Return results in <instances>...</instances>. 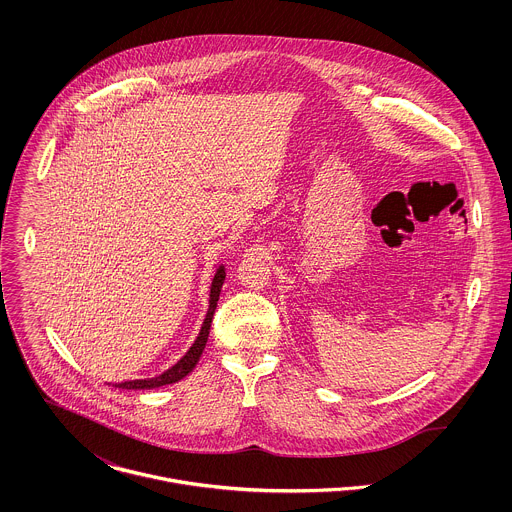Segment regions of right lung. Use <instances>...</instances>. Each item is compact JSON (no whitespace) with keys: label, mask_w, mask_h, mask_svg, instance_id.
Masks as SVG:
<instances>
[{"label":"right lung","mask_w":512,"mask_h":512,"mask_svg":"<svg viewBox=\"0 0 512 512\" xmlns=\"http://www.w3.org/2000/svg\"><path fill=\"white\" fill-rule=\"evenodd\" d=\"M224 266L217 268V274L213 278V284H211V297H209V311L205 315V321H203V327L199 331V337L195 339L193 347L183 355L181 361H177L171 368H167L163 374L155 376V378H142V380H128V382H120L116 384V388H126V390H151V388H159V386H165V384H173V382H179L181 378H185L203 355L205 351V345H207V339H209V331H211V323H213V315H215V309H217V301H219L220 290H222V284H224Z\"/></svg>","instance_id":"add662e5"}]
</instances>
